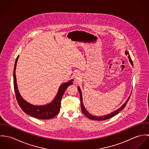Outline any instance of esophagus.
<instances>
[{"instance_id":"34e87169","label":"esophagus","mask_w":149,"mask_h":149,"mask_svg":"<svg viewBox=\"0 0 149 149\" xmlns=\"http://www.w3.org/2000/svg\"><path fill=\"white\" fill-rule=\"evenodd\" d=\"M80 74L78 72H76L75 74H74V77L76 80H79L80 79Z\"/></svg>"}]
</instances>
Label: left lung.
Listing matches in <instances>:
<instances>
[{
  "instance_id": "1",
  "label": "left lung",
  "mask_w": 149,
  "mask_h": 149,
  "mask_svg": "<svg viewBox=\"0 0 149 149\" xmlns=\"http://www.w3.org/2000/svg\"><path fill=\"white\" fill-rule=\"evenodd\" d=\"M125 54L126 55L128 56V58H129V61L130 62V63L131 64V65L133 66V63H132V61L130 57V56L129 54V53L128 52H127V50H126L125 52ZM78 90L79 91V93H80V102H81V110H82V112L85 115V116L88 118L89 119H91V120H106V119H108L114 116H115L116 115H117L120 111H122L125 107L126 106L128 100H129V99L130 97V96L128 97V98L127 99V100L126 101V102L120 107L119 109H118L117 110L111 112V113H109V114H107L106 115L104 116H94V115H91V113H89L87 110L85 108V107L84 106V104H83V97H82V93H81V89L79 87H78ZM131 96V95H130Z\"/></svg>"
}]
</instances>
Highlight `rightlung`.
<instances>
[{
    "label": "right lung",
    "mask_w": 149,
    "mask_h": 149,
    "mask_svg": "<svg viewBox=\"0 0 149 149\" xmlns=\"http://www.w3.org/2000/svg\"><path fill=\"white\" fill-rule=\"evenodd\" d=\"M18 57L19 55L17 57L15 62L13 74L14 91L18 104L26 113L30 115L32 117L40 119H49L54 118L58 113L60 110L61 100L66 89L68 86L73 84L72 81H73V80H71L65 83L60 85L56 96L54 97V100L49 104L44 106H34L22 98L18 89L15 75V70Z\"/></svg>",
    "instance_id": "add662e5"
}]
</instances>
